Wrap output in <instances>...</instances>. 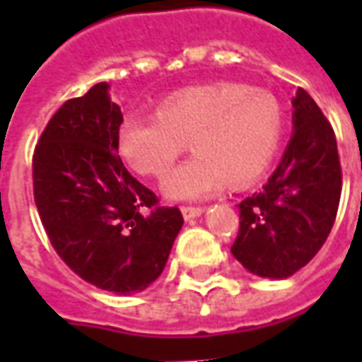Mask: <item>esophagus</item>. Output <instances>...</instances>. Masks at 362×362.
Returning <instances> with one entry per match:
<instances>
[{
	"instance_id": "obj_1",
	"label": "esophagus",
	"mask_w": 362,
	"mask_h": 362,
	"mask_svg": "<svg viewBox=\"0 0 362 362\" xmlns=\"http://www.w3.org/2000/svg\"><path fill=\"white\" fill-rule=\"evenodd\" d=\"M203 214V206H182V216L186 220H192V218H197V216Z\"/></svg>"
}]
</instances>
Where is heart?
Masks as SVG:
<instances>
[{
  "label": "heart",
  "mask_w": 362,
  "mask_h": 362,
  "mask_svg": "<svg viewBox=\"0 0 362 362\" xmlns=\"http://www.w3.org/2000/svg\"><path fill=\"white\" fill-rule=\"evenodd\" d=\"M278 99L240 82H214L178 92L158 115L133 112L118 129V150L131 169L161 176L189 141L195 156L163 182L170 199H201L223 184L246 186L263 175L284 135Z\"/></svg>",
  "instance_id": "obj_1"
}]
</instances>
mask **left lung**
Returning a JSON list of instances; mask_svg holds the SVG:
<instances>
[{"mask_svg":"<svg viewBox=\"0 0 362 362\" xmlns=\"http://www.w3.org/2000/svg\"><path fill=\"white\" fill-rule=\"evenodd\" d=\"M293 136L263 189L238 204L233 255L263 278H289L325 244L337 220L342 167L337 136L303 88L293 98Z\"/></svg>","mask_w":362,"mask_h":362,"instance_id":"8db88e82","label":"left lung"}]
</instances>
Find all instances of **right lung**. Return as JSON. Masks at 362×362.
<instances>
[{
	"mask_svg": "<svg viewBox=\"0 0 362 362\" xmlns=\"http://www.w3.org/2000/svg\"><path fill=\"white\" fill-rule=\"evenodd\" d=\"M99 82L65 101L33 150V199L62 261L107 291H142L163 270L184 218L125 169L124 116Z\"/></svg>",
	"mask_w": 362,
	"mask_h": 362,
	"instance_id": "1",
	"label": "right lung"
}]
</instances>
